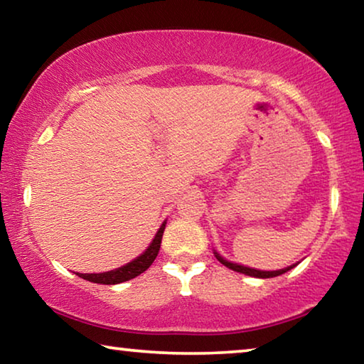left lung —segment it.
<instances>
[{
	"mask_svg": "<svg viewBox=\"0 0 364 364\" xmlns=\"http://www.w3.org/2000/svg\"><path fill=\"white\" fill-rule=\"evenodd\" d=\"M215 257L218 258V262L221 264H225L226 268H230L232 271H237V273H242V274H247V276H254V278H274V276H279L282 273H286L292 267H289L286 269H278V271H260V269H254V268H247V267H242V264H237V263H231V262H226L223 257H220L218 254H215Z\"/></svg>",
	"mask_w": 364,
	"mask_h": 364,
	"instance_id": "left-lung-1",
	"label": "left lung"
}]
</instances>
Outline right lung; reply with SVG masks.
<instances>
[{
    "mask_svg": "<svg viewBox=\"0 0 364 364\" xmlns=\"http://www.w3.org/2000/svg\"><path fill=\"white\" fill-rule=\"evenodd\" d=\"M164 230H165V223L160 226V230L157 231L156 237L151 242L149 247L146 249L143 255H139L138 258H134L133 262L127 263L125 267L117 268L114 271H107V273H97V274H82L77 273V276L83 278L90 282H96V284H120V282H125L128 279H133L139 276L141 273L151 267L152 262L156 260V257L160 250V242H162V236H164Z\"/></svg>",
    "mask_w": 364,
    "mask_h": 364,
    "instance_id": "add662e5",
    "label": "right lung"
}]
</instances>
